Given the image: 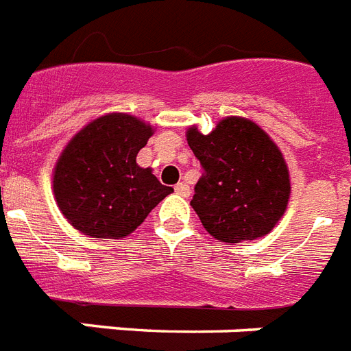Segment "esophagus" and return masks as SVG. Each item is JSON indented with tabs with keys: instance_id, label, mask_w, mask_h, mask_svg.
Returning a JSON list of instances; mask_svg holds the SVG:
<instances>
[{
	"instance_id": "34e87169",
	"label": "esophagus",
	"mask_w": 351,
	"mask_h": 351,
	"mask_svg": "<svg viewBox=\"0 0 351 351\" xmlns=\"http://www.w3.org/2000/svg\"><path fill=\"white\" fill-rule=\"evenodd\" d=\"M173 190H176V193H179L181 197H189L190 195V186L186 183H178Z\"/></svg>"
}]
</instances>
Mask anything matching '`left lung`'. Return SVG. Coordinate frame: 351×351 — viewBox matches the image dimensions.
Returning <instances> with one entry per match:
<instances>
[{"instance_id":"8db88e82","label":"left lung","mask_w":351,"mask_h":351,"mask_svg":"<svg viewBox=\"0 0 351 351\" xmlns=\"http://www.w3.org/2000/svg\"><path fill=\"white\" fill-rule=\"evenodd\" d=\"M186 141L203 167L190 204L206 232L223 243L268 234L290 199L287 161L270 136L232 116L206 136L190 127Z\"/></svg>"}]
</instances>
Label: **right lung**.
<instances>
[{"instance_id": "right-lung-1", "label": "right lung", "mask_w": 351, "mask_h": 351, "mask_svg": "<svg viewBox=\"0 0 351 351\" xmlns=\"http://www.w3.org/2000/svg\"><path fill=\"white\" fill-rule=\"evenodd\" d=\"M154 128L128 114H106L81 128L54 168L61 214L81 234L119 239L172 193L150 168L136 162Z\"/></svg>"}]
</instances>
